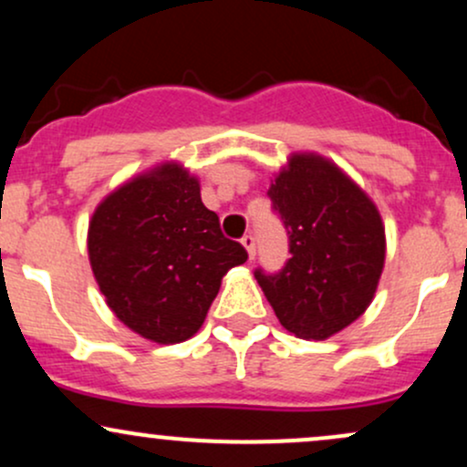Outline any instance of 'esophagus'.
Here are the masks:
<instances>
[{"label":"esophagus","mask_w":467,"mask_h":467,"mask_svg":"<svg viewBox=\"0 0 467 467\" xmlns=\"http://www.w3.org/2000/svg\"><path fill=\"white\" fill-rule=\"evenodd\" d=\"M241 245H244V248L248 250L250 259H254V254H256V241H254V237H252V234H245V237L241 239Z\"/></svg>","instance_id":"34e87169"}]
</instances>
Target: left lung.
Returning <instances> with one entry per match:
<instances>
[{
	"label": "left lung",
	"mask_w": 467,
	"mask_h": 467,
	"mask_svg": "<svg viewBox=\"0 0 467 467\" xmlns=\"http://www.w3.org/2000/svg\"><path fill=\"white\" fill-rule=\"evenodd\" d=\"M267 195L292 259L278 275L256 270L254 278L289 334L327 340L373 301L387 259L382 215L340 166L312 151L289 155Z\"/></svg>",
	"instance_id": "left-lung-1"
}]
</instances>
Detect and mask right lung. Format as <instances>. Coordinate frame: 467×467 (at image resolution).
<instances>
[{
	"instance_id": "1",
	"label": "right lung",
	"mask_w": 467,
	"mask_h": 467,
	"mask_svg": "<svg viewBox=\"0 0 467 467\" xmlns=\"http://www.w3.org/2000/svg\"><path fill=\"white\" fill-rule=\"evenodd\" d=\"M88 254L116 318L158 345L195 336L222 278L248 259L203 206L200 180L175 160L133 175L96 206Z\"/></svg>"
}]
</instances>
